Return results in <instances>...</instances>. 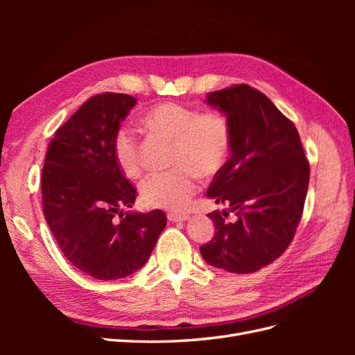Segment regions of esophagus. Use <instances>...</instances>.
Returning a JSON list of instances; mask_svg holds the SVG:
<instances>
[{
  "mask_svg": "<svg viewBox=\"0 0 355 355\" xmlns=\"http://www.w3.org/2000/svg\"><path fill=\"white\" fill-rule=\"evenodd\" d=\"M167 218L170 222H184V220L189 219V216L185 213H173V211H170L167 214Z\"/></svg>",
  "mask_w": 355,
  "mask_h": 355,
  "instance_id": "34e87169",
  "label": "esophagus"
}]
</instances>
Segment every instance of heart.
Masks as SVG:
<instances>
[{
	"label": "heart",
	"mask_w": 355,
	"mask_h": 355,
	"mask_svg": "<svg viewBox=\"0 0 355 355\" xmlns=\"http://www.w3.org/2000/svg\"><path fill=\"white\" fill-rule=\"evenodd\" d=\"M149 133L173 141L171 164L176 168L149 176L141 188L148 207L182 210L200 187L198 171L213 175L223 166L231 148V127L227 116L188 106L164 102L151 106L141 118ZM114 158L123 173L136 179L142 173L139 144L128 128H120L114 137Z\"/></svg>",
	"instance_id": "1"
}]
</instances>
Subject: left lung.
Instances as JSON below:
<instances>
[{
	"instance_id": "obj_1",
	"label": "left lung",
	"mask_w": 355,
	"mask_h": 355,
	"mask_svg": "<svg viewBox=\"0 0 355 355\" xmlns=\"http://www.w3.org/2000/svg\"><path fill=\"white\" fill-rule=\"evenodd\" d=\"M206 103L227 115L231 127V157L206 194L228 204L237 220L227 222L218 210L209 213L216 231L200 252L207 263L228 272L259 271L295 237L309 164L295 124L259 90L232 85L207 93Z\"/></svg>"
}]
</instances>
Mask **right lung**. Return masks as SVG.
<instances>
[{
	"label": "right lung",
	"mask_w": 355,
	"mask_h": 355,
	"mask_svg": "<svg viewBox=\"0 0 355 355\" xmlns=\"http://www.w3.org/2000/svg\"><path fill=\"white\" fill-rule=\"evenodd\" d=\"M136 105L96 94L58 128L41 175L42 210L67 259L96 280H118L146 263L167 223L164 211H123L136 189L114 158V137Z\"/></svg>",
	"instance_id": "1"
}]
</instances>
